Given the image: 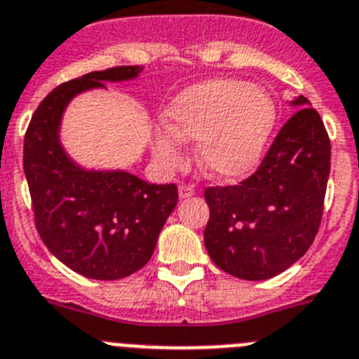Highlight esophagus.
<instances>
[{
	"label": "esophagus",
	"instance_id": "34e87169",
	"mask_svg": "<svg viewBox=\"0 0 359 359\" xmlns=\"http://www.w3.org/2000/svg\"><path fill=\"white\" fill-rule=\"evenodd\" d=\"M195 186L193 184H180L179 186V196L180 198H191L195 195Z\"/></svg>",
	"mask_w": 359,
	"mask_h": 359
}]
</instances>
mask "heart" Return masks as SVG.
Wrapping results in <instances>:
<instances>
[{
    "instance_id": "obj_1",
    "label": "heart",
    "mask_w": 359,
    "mask_h": 359,
    "mask_svg": "<svg viewBox=\"0 0 359 359\" xmlns=\"http://www.w3.org/2000/svg\"><path fill=\"white\" fill-rule=\"evenodd\" d=\"M272 96L243 80L215 79L187 87L166 111L170 130H161L154 151L175 166L182 159L180 141H198L196 157L208 175L241 179L259 166L276 125Z\"/></svg>"
}]
</instances>
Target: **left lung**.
<instances>
[{"label":"left lung","instance_id":"left-lung-1","mask_svg":"<svg viewBox=\"0 0 359 359\" xmlns=\"http://www.w3.org/2000/svg\"><path fill=\"white\" fill-rule=\"evenodd\" d=\"M283 125L259 168L238 186L205 187L203 243L212 263L245 280L279 276L304 256L324 212L331 141L309 100Z\"/></svg>","mask_w":359,"mask_h":359}]
</instances>
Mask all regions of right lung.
<instances>
[{"mask_svg":"<svg viewBox=\"0 0 359 359\" xmlns=\"http://www.w3.org/2000/svg\"><path fill=\"white\" fill-rule=\"evenodd\" d=\"M140 71L116 66L60 83L39 103L25 134L22 168L39 236L57 259L89 279L114 280L141 270L179 200L175 184L82 170L59 143L60 118L73 96L135 79Z\"/></svg>","mask_w":359,"mask_h":359,"instance_id":"right-lung-1","label":"right lung"}]
</instances>
